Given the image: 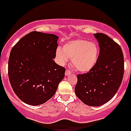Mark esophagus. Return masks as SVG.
Instances as JSON below:
<instances>
[{"instance_id": "34e87169", "label": "esophagus", "mask_w": 131, "mask_h": 131, "mask_svg": "<svg viewBox=\"0 0 131 131\" xmlns=\"http://www.w3.org/2000/svg\"><path fill=\"white\" fill-rule=\"evenodd\" d=\"M71 71H69V70H66V72H65V75H66V76H68L69 75H71Z\"/></svg>"}]
</instances>
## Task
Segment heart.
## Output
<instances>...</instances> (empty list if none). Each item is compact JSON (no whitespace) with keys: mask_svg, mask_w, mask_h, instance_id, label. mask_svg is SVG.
<instances>
[{"mask_svg":"<svg viewBox=\"0 0 131 131\" xmlns=\"http://www.w3.org/2000/svg\"><path fill=\"white\" fill-rule=\"evenodd\" d=\"M98 56L97 44L83 39L69 41L63 45V50L57 48L56 51V58L60 64H66L68 58H71V66L81 73L91 71L97 62Z\"/></svg>","mask_w":131,"mask_h":131,"instance_id":"heart-1","label":"heart"}]
</instances>
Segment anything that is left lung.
Instances as JSON below:
<instances>
[{"label":"left lung","instance_id":"left-lung-1","mask_svg":"<svg viewBox=\"0 0 131 131\" xmlns=\"http://www.w3.org/2000/svg\"><path fill=\"white\" fill-rule=\"evenodd\" d=\"M99 43L100 53L91 71L77 75L75 94L84 104L100 106L112 99L121 84L124 58L117 43L104 33L94 34Z\"/></svg>","mask_w":131,"mask_h":131}]
</instances>
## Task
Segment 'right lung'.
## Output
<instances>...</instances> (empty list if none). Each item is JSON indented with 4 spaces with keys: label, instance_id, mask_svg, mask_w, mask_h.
I'll list each match as a JSON object with an SVG mask.
<instances>
[{
    "label": "right lung",
    "instance_id": "right-lung-1",
    "mask_svg": "<svg viewBox=\"0 0 131 131\" xmlns=\"http://www.w3.org/2000/svg\"><path fill=\"white\" fill-rule=\"evenodd\" d=\"M58 37L32 31L18 41L10 52L8 77L14 92L31 106L50 100L65 75L66 69L56 63Z\"/></svg>",
    "mask_w": 131,
    "mask_h": 131
}]
</instances>
